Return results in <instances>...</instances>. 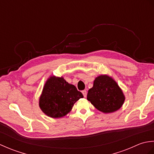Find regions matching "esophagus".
Wrapping results in <instances>:
<instances>
[{"label": "esophagus", "mask_w": 154, "mask_h": 154, "mask_svg": "<svg viewBox=\"0 0 154 154\" xmlns=\"http://www.w3.org/2000/svg\"><path fill=\"white\" fill-rule=\"evenodd\" d=\"M82 93H83V94L84 97H87V93L86 90H84V91H82Z\"/></svg>", "instance_id": "34e87169"}]
</instances>
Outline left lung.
<instances>
[{"label": "left lung", "mask_w": 154, "mask_h": 154, "mask_svg": "<svg viewBox=\"0 0 154 154\" xmlns=\"http://www.w3.org/2000/svg\"><path fill=\"white\" fill-rule=\"evenodd\" d=\"M87 100L101 112L110 113L122 106L125 97L113 79L107 75H100L88 91Z\"/></svg>", "instance_id": "1"}]
</instances>
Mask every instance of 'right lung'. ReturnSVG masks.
Returning a JSON list of instances; mask_svg holds the SVG:
<instances>
[{
    "instance_id": "1",
    "label": "right lung",
    "mask_w": 154,
    "mask_h": 154,
    "mask_svg": "<svg viewBox=\"0 0 154 154\" xmlns=\"http://www.w3.org/2000/svg\"><path fill=\"white\" fill-rule=\"evenodd\" d=\"M83 95L63 77H51L45 83L40 98V107L51 118H61L69 112L74 104Z\"/></svg>"
}]
</instances>
